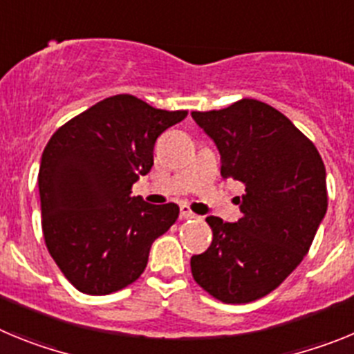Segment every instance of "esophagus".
Returning a JSON list of instances; mask_svg holds the SVG:
<instances>
[{"mask_svg": "<svg viewBox=\"0 0 354 354\" xmlns=\"http://www.w3.org/2000/svg\"><path fill=\"white\" fill-rule=\"evenodd\" d=\"M180 216H183L184 220H192V218H196L195 212L189 209V205H180Z\"/></svg>", "mask_w": 354, "mask_h": 354, "instance_id": "esophagus-1", "label": "esophagus"}]
</instances>
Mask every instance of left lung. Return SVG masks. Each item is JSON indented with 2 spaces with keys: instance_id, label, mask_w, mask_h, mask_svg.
<instances>
[{
  "instance_id": "obj_1",
  "label": "left lung",
  "mask_w": 354,
  "mask_h": 354,
  "mask_svg": "<svg viewBox=\"0 0 354 354\" xmlns=\"http://www.w3.org/2000/svg\"><path fill=\"white\" fill-rule=\"evenodd\" d=\"M221 154V177L245 184L241 220L205 221L212 243L192 257L195 282L223 303L277 289L303 261L328 207L326 168L314 143L273 106L241 99L192 111Z\"/></svg>"
}]
</instances>
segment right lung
<instances>
[{"instance_id": "right-lung-1", "label": "right lung", "mask_w": 354, "mask_h": 354, "mask_svg": "<svg viewBox=\"0 0 354 354\" xmlns=\"http://www.w3.org/2000/svg\"><path fill=\"white\" fill-rule=\"evenodd\" d=\"M186 115L120 93L65 122L44 149V241L80 292L104 296L136 282L152 243L179 218L177 204L150 205L131 189L154 165L159 134Z\"/></svg>"}]
</instances>
